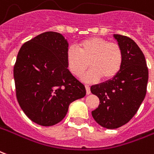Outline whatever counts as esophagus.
<instances>
[{
    "instance_id": "1",
    "label": "esophagus",
    "mask_w": 154,
    "mask_h": 154,
    "mask_svg": "<svg viewBox=\"0 0 154 154\" xmlns=\"http://www.w3.org/2000/svg\"><path fill=\"white\" fill-rule=\"evenodd\" d=\"M85 87H86V94H91V88H90V86H88V85H86V86H85Z\"/></svg>"
}]
</instances>
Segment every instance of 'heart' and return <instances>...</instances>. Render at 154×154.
Returning <instances> with one entry per match:
<instances>
[{"label":"heart","mask_w":154,"mask_h":154,"mask_svg":"<svg viewBox=\"0 0 154 154\" xmlns=\"http://www.w3.org/2000/svg\"><path fill=\"white\" fill-rule=\"evenodd\" d=\"M66 59L69 71L76 77L86 71L88 66L91 67L82 77L84 82H95L100 77L108 81L121 71L123 52L116 42H109L101 37H90L78 42L76 47L70 46L67 51Z\"/></svg>","instance_id":"1"}]
</instances>
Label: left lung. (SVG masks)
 I'll return each mask as SVG.
<instances>
[{
  "label": "left lung",
  "mask_w": 154,
  "mask_h": 154,
  "mask_svg": "<svg viewBox=\"0 0 154 154\" xmlns=\"http://www.w3.org/2000/svg\"><path fill=\"white\" fill-rule=\"evenodd\" d=\"M122 49L123 63L112 79L91 87L100 99L92 117L101 126L116 129L127 123L136 113L147 91L149 70L140 47L130 37L114 34Z\"/></svg>",
  "instance_id": "8db88e82"
}]
</instances>
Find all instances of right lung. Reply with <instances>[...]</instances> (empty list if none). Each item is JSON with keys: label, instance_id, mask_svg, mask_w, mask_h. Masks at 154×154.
I'll list each match as a JSON object with an SVG mask.
<instances>
[{"label": "right lung", "instance_id": "obj_1", "mask_svg": "<svg viewBox=\"0 0 154 154\" xmlns=\"http://www.w3.org/2000/svg\"><path fill=\"white\" fill-rule=\"evenodd\" d=\"M67 40L46 32L25 42L14 67L16 97L29 119L43 126L64 118L69 104L86 95V88L68 69Z\"/></svg>", "mask_w": 154, "mask_h": 154}]
</instances>
